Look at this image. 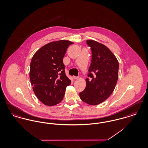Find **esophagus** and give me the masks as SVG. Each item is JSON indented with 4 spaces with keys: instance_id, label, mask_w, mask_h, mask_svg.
Here are the masks:
<instances>
[{
    "instance_id": "obj_1",
    "label": "esophagus",
    "mask_w": 148,
    "mask_h": 148,
    "mask_svg": "<svg viewBox=\"0 0 148 148\" xmlns=\"http://www.w3.org/2000/svg\"><path fill=\"white\" fill-rule=\"evenodd\" d=\"M73 79H75V80H76V79H78V78H79V77H75V76H74V77H73Z\"/></svg>"
}]
</instances>
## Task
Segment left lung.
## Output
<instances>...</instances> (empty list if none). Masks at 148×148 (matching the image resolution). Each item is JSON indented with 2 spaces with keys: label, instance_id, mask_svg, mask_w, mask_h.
Segmentation results:
<instances>
[{
  "label": "left lung",
  "instance_id": "left-lung-1",
  "mask_svg": "<svg viewBox=\"0 0 148 148\" xmlns=\"http://www.w3.org/2000/svg\"><path fill=\"white\" fill-rule=\"evenodd\" d=\"M91 47L92 63L86 78L84 90L79 93L85 103L96 106L101 103L112 94L118 79L119 63L108 48L93 40H87Z\"/></svg>",
  "mask_w": 148,
  "mask_h": 148
}]
</instances>
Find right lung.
I'll return each mask as SVG.
<instances>
[{
  "instance_id": "add662e5",
  "label": "right lung",
  "mask_w": 148,
  "mask_h": 148,
  "mask_svg": "<svg viewBox=\"0 0 148 148\" xmlns=\"http://www.w3.org/2000/svg\"><path fill=\"white\" fill-rule=\"evenodd\" d=\"M72 44L66 40L48 43L36 51L32 59L29 77L33 90L46 106L60 103L66 86L71 84L65 73L63 59Z\"/></svg>"
}]
</instances>
